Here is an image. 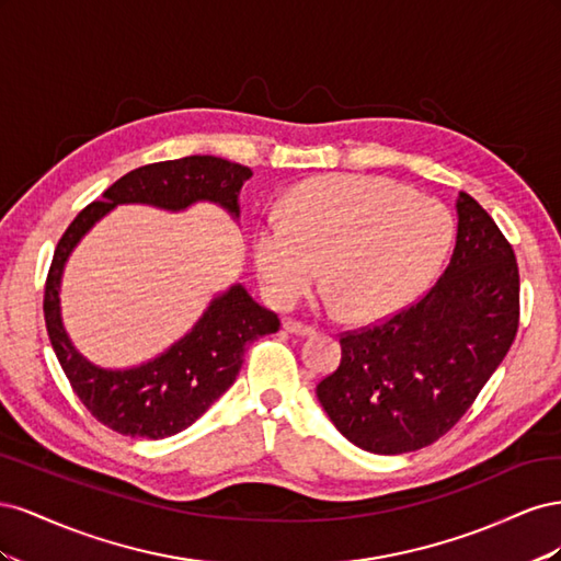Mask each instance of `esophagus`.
I'll return each mask as SVG.
<instances>
[{"mask_svg":"<svg viewBox=\"0 0 561 561\" xmlns=\"http://www.w3.org/2000/svg\"><path fill=\"white\" fill-rule=\"evenodd\" d=\"M283 330L290 332V334H299V336H311V334H316V328L304 325V322L293 320V318H285V320H283Z\"/></svg>","mask_w":561,"mask_h":561,"instance_id":"1","label":"esophagus"}]
</instances>
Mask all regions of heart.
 I'll return each instance as SVG.
<instances>
[{
    "instance_id": "b5f03b06",
    "label": "heart",
    "mask_w": 561,
    "mask_h": 561,
    "mask_svg": "<svg viewBox=\"0 0 561 561\" xmlns=\"http://www.w3.org/2000/svg\"><path fill=\"white\" fill-rule=\"evenodd\" d=\"M454 217L445 203L396 180L330 175L297 184L252 239L268 297L293 307L325 268L330 301L375 320L416 299L445 264Z\"/></svg>"
}]
</instances>
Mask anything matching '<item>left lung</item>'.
I'll return each instance as SVG.
<instances>
[{
  "label": "left lung",
  "mask_w": 561,
  "mask_h": 561,
  "mask_svg": "<svg viewBox=\"0 0 561 561\" xmlns=\"http://www.w3.org/2000/svg\"><path fill=\"white\" fill-rule=\"evenodd\" d=\"M449 266L412 307L344 332L342 363L316 388L348 443L407 454L456 426L511 351L519 325L513 245L470 194L456 201Z\"/></svg>",
  "instance_id": "obj_1"
}]
</instances>
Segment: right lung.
Masks as SVG:
<instances>
[{
	"mask_svg": "<svg viewBox=\"0 0 561 561\" xmlns=\"http://www.w3.org/2000/svg\"><path fill=\"white\" fill-rule=\"evenodd\" d=\"M250 178L248 165L219 157L149 163L116 180L103 201L83 208L62 233L44 290L46 330L65 377L103 426L147 439H163L190 428L236 381L248 344L278 332L280 320L236 283L215 297L196 325L157 358L128 369L98 367L75 348L62 325L60 278L65 262L98 219L124 203L180 213L192 203L210 201L239 219V194Z\"/></svg>",
	"mask_w": 561,
	"mask_h": 561,
	"instance_id": "1",
	"label": "right lung"
}]
</instances>
